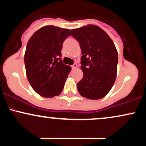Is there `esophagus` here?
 Here are the masks:
<instances>
[{"instance_id":"obj_1","label":"esophagus","mask_w":146,"mask_h":146,"mask_svg":"<svg viewBox=\"0 0 146 146\" xmlns=\"http://www.w3.org/2000/svg\"><path fill=\"white\" fill-rule=\"evenodd\" d=\"M77 67H78V64H73V66H72V68H73V69H75Z\"/></svg>"}]
</instances>
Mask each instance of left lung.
Instances as JSON below:
<instances>
[{"label": "left lung", "instance_id": "8db88e82", "mask_svg": "<svg viewBox=\"0 0 146 146\" xmlns=\"http://www.w3.org/2000/svg\"><path fill=\"white\" fill-rule=\"evenodd\" d=\"M80 43L83 78L77 84L82 97L99 100L107 95L117 75L118 53L111 38L101 28L88 25L71 30Z\"/></svg>", "mask_w": 146, "mask_h": 146}]
</instances>
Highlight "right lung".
Wrapping results in <instances>:
<instances>
[{"instance_id": "1", "label": "right lung", "mask_w": 146, "mask_h": 146, "mask_svg": "<svg viewBox=\"0 0 146 146\" xmlns=\"http://www.w3.org/2000/svg\"><path fill=\"white\" fill-rule=\"evenodd\" d=\"M69 29L44 26L30 38L25 53L27 77L33 89L44 98H53L62 91L71 67L62 60L64 41Z\"/></svg>"}]
</instances>
